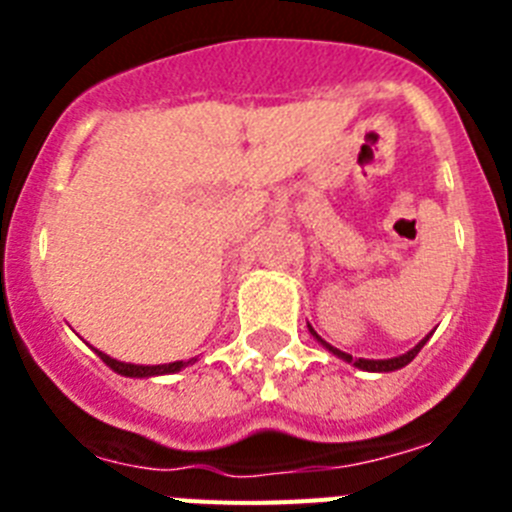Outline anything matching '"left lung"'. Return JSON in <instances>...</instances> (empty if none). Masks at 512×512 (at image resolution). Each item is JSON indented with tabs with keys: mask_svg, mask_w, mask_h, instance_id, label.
<instances>
[{
	"mask_svg": "<svg viewBox=\"0 0 512 512\" xmlns=\"http://www.w3.org/2000/svg\"><path fill=\"white\" fill-rule=\"evenodd\" d=\"M310 333H312V336H315V338H318V341L323 343L325 348H328L330 354H336L338 359L348 361V364L359 366V369H364V372H395V369H402V366H408L410 361H413L415 356H418V351H420V348L425 346V341H428V336H425L423 341L418 343V346H415V348H410L408 354L395 356V359H354V356H351V354H346V351H338V348H333V346H330V343H325L323 338H320L318 333H315V330H312V328H310Z\"/></svg>",
	"mask_w": 512,
	"mask_h": 512,
	"instance_id": "obj_1",
	"label": "left lung"
}]
</instances>
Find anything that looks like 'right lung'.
<instances>
[{
  "label": "right lung",
  "mask_w": 512,
  "mask_h": 512,
  "mask_svg": "<svg viewBox=\"0 0 512 512\" xmlns=\"http://www.w3.org/2000/svg\"><path fill=\"white\" fill-rule=\"evenodd\" d=\"M97 354L104 364L110 366L112 372L122 374V377H158V374H174V372H179V369H184L187 364H192V361H171V364L143 366V364H125V361L112 359V356L102 354V351H97Z\"/></svg>",
  "instance_id": "right-lung-1"
}]
</instances>
